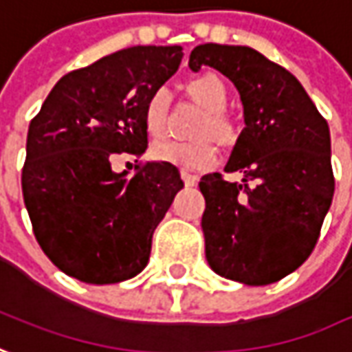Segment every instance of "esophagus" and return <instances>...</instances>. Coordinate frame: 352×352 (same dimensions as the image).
<instances>
[{"label":"esophagus","mask_w":352,"mask_h":352,"mask_svg":"<svg viewBox=\"0 0 352 352\" xmlns=\"http://www.w3.org/2000/svg\"><path fill=\"white\" fill-rule=\"evenodd\" d=\"M181 179L185 181V185H187V187H195V185H197V181H199V177L190 175L188 171H181Z\"/></svg>","instance_id":"obj_1"}]
</instances>
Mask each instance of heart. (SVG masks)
I'll use <instances>...</instances> for the list:
<instances>
[{
	"label": "heart",
	"instance_id": "b5f03b06",
	"mask_svg": "<svg viewBox=\"0 0 352 352\" xmlns=\"http://www.w3.org/2000/svg\"><path fill=\"white\" fill-rule=\"evenodd\" d=\"M190 93L195 99L208 109V115L204 116L202 124L199 128V134L210 132L218 138L226 140L230 136V124L224 118L226 107H228V89L222 83V79L214 74H204L192 79L190 83ZM169 103H171V89L167 85L155 87L153 93L146 101L144 109V122L148 132L160 138L167 126V113H169ZM153 160L162 164L175 165L181 169L188 171H202L208 169L210 165L216 164L218 160V148L212 144V140L199 138L192 142H177V140H162L153 144L152 148Z\"/></svg>",
	"mask_w": 352,
	"mask_h": 352
}]
</instances>
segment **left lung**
I'll return each mask as SVG.
<instances>
[{
  "instance_id": "obj_1",
  "label": "left lung",
  "mask_w": 352,
  "mask_h": 352,
  "mask_svg": "<svg viewBox=\"0 0 352 352\" xmlns=\"http://www.w3.org/2000/svg\"><path fill=\"white\" fill-rule=\"evenodd\" d=\"M200 66L236 85L245 120L224 167L241 185L220 173L199 183L206 261L230 280L271 285L308 259L331 206L329 126L300 81L249 46L200 44L188 67Z\"/></svg>"
}]
</instances>
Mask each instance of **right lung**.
Masks as SVG:
<instances>
[{"label": "right lung", "mask_w": 352, "mask_h": 352, "mask_svg": "<svg viewBox=\"0 0 352 352\" xmlns=\"http://www.w3.org/2000/svg\"><path fill=\"white\" fill-rule=\"evenodd\" d=\"M181 50L132 46L69 72L31 120L21 185L32 232L46 257L81 283L142 273L183 188L175 165L148 162L132 177L111 167L120 153L146 152V101L179 69Z\"/></svg>", "instance_id": "add662e5"}]
</instances>
